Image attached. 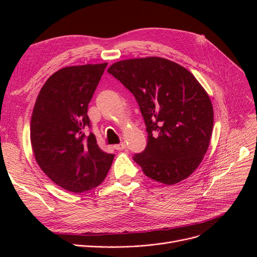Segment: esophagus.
Here are the masks:
<instances>
[{
    "label": "esophagus",
    "instance_id": "1",
    "mask_svg": "<svg viewBox=\"0 0 257 257\" xmlns=\"http://www.w3.org/2000/svg\"><path fill=\"white\" fill-rule=\"evenodd\" d=\"M125 148H126L125 143H121L119 145L114 146V149H116V150H123V149H125Z\"/></svg>",
    "mask_w": 257,
    "mask_h": 257
}]
</instances>
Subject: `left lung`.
Masks as SVG:
<instances>
[{
	"label": "left lung",
	"instance_id": "left-lung-1",
	"mask_svg": "<svg viewBox=\"0 0 257 257\" xmlns=\"http://www.w3.org/2000/svg\"><path fill=\"white\" fill-rule=\"evenodd\" d=\"M133 93L147 126L148 144L134 157L144 174L173 185L204 159L213 128V107L194 75L159 57L122 60L107 71Z\"/></svg>",
	"mask_w": 257,
	"mask_h": 257
}]
</instances>
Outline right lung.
<instances>
[{"instance_id":"right-lung-1","label":"right lung","mask_w":257,"mask_h":257,"mask_svg":"<svg viewBox=\"0 0 257 257\" xmlns=\"http://www.w3.org/2000/svg\"><path fill=\"white\" fill-rule=\"evenodd\" d=\"M107 63L67 66L52 74L41 89L31 118L30 138L38 166L57 185L82 193L96 188L114 154L104 152L90 127L88 104Z\"/></svg>"}]
</instances>
